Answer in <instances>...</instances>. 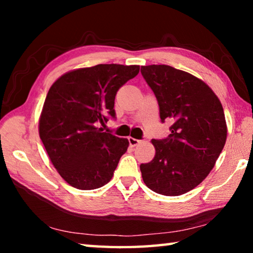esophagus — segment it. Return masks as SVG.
Masks as SVG:
<instances>
[{"label":"esophagus","instance_id":"34e87169","mask_svg":"<svg viewBox=\"0 0 253 253\" xmlns=\"http://www.w3.org/2000/svg\"><path fill=\"white\" fill-rule=\"evenodd\" d=\"M128 142H129V145L130 146H137L140 143L139 139H136V138H132V137H128Z\"/></svg>","mask_w":253,"mask_h":253}]
</instances>
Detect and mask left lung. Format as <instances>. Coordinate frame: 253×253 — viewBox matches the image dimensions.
Segmentation results:
<instances>
[{"instance_id":"obj_1","label":"left lung","mask_w":253,"mask_h":253,"mask_svg":"<svg viewBox=\"0 0 253 253\" xmlns=\"http://www.w3.org/2000/svg\"><path fill=\"white\" fill-rule=\"evenodd\" d=\"M140 72L156 97L161 122L172 123L166 138L152 140L156 153L140 164L143 181L158 194H184L208 176L224 147L223 107L188 72L166 65L143 66Z\"/></svg>"}]
</instances>
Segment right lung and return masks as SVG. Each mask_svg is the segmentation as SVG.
<instances>
[{
  "mask_svg": "<svg viewBox=\"0 0 253 253\" xmlns=\"http://www.w3.org/2000/svg\"><path fill=\"white\" fill-rule=\"evenodd\" d=\"M139 66L97 65L68 72L51 85L39 132L61 177L79 190H95L113 177L128 140L104 131L116 118L115 97Z\"/></svg>",
  "mask_w": 253,
  "mask_h": 253,
  "instance_id": "1",
  "label": "right lung"
}]
</instances>
